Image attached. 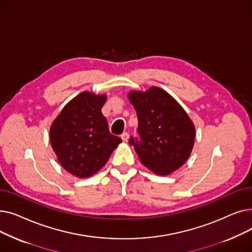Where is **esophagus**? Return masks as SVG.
I'll return each mask as SVG.
<instances>
[{"mask_svg":"<svg viewBox=\"0 0 252 252\" xmlns=\"http://www.w3.org/2000/svg\"><path fill=\"white\" fill-rule=\"evenodd\" d=\"M121 138L123 139L124 142H126V141L128 140V138H129V135H128V133H124V134L121 136Z\"/></svg>","mask_w":252,"mask_h":252,"instance_id":"esophagus-1","label":"esophagus"}]
</instances>
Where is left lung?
Wrapping results in <instances>:
<instances>
[{
    "mask_svg": "<svg viewBox=\"0 0 252 252\" xmlns=\"http://www.w3.org/2000/svg\"><path fill=\"white\" fill-rule=\"evenodd\" d=\"M128 100L138 117L139 138L130 137L140 161L154 174L167 176L189 158L195 126L182 106L164 90L131 91Z\"/></svg>",
    "mask_w": 252,
    "mask_h": 252,
    "instance_id": "1",
    "label": "left lung"
}]
</instances>
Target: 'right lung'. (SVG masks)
Listing matches in <instances>:
<instances>
[{
	"label": "right lung",
	"mask_w": 252,
	"mask_h": 252,
	"mask_svg": "<svg viewBox=\"0 0 252 252\" xmlns=\"http://www.w3.org/2000/svg\"><path fill=\"white\" fill-rule=\"evenodd\" d=\"M106 95L83 92L64 106L50 127V140L58 161L77 178L100 170L122 143L110 134L102 114Z\"/></svg>",
	"instance_id": "1"
}]
</instances>
